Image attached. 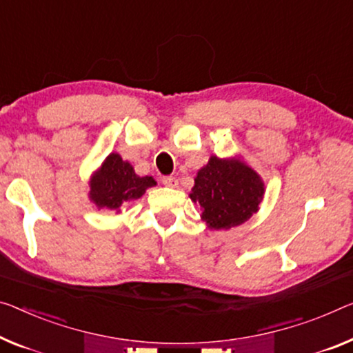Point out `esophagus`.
Returning a JSON list of instances; mask_svg holds the SVG:
<instances>
[{"label":"esophagus","instance_id":"obj_1","mask_svg":"<svg viewBox=\"0 0 353 353\" xmlns=\"http://www.w3.org/2000/svg\"><path fill=\"white\" fill-rule=\"evenodd\" d=\"M162 183H164L167 188H176L178 186V180L175 176H164V178H162Z\"/></svg>","mask_w":353,"mask_h":353}]
</instances>
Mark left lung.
<instances>
[{"instance_id":"8db88e82","label":"left lung","mask_w":353,"mask_h":353,"mask_svg":"<svg viewBox=\"0 0 353 353\" xmlns=\"http://www.w3.org/2000/svg\"><path fill=\"white\" fill-rule=\"evenodd\" d=\"M263 194L262 176L241 156H211L195 175L189 197L200 205V219L210 230H227L257 213Z\"/></svg>"}]
</instances>
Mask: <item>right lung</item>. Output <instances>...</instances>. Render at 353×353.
<instances>
[{
	"instance_id": "right-lung-1",
	"label": "right lung",
	"mask_w": 353,
	"mask_h": 353,
	"mask_svg": "<svg viewBox=\"0 0 353 353\" xmlns=\"http://www.w3.org/2000/svg\"><path fill=\"white\" fill-rule=\"evenodd\" d=\"M153 176H139L131 162L110 153L88 181V199L97 210L120 213L123 203L142 197L146 189L156 186Z\"/></svg>"
}]
</instances>
